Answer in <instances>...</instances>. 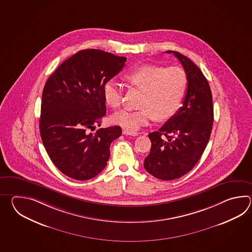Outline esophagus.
<instances>
[{
  "mask_svg": "<svg viewBox=\"0 0 252 252\" xmlns=\"http://www.w3.org/2000/svg\"><path fill=\"white\" fill-rule=\"evenodd\" d=\"M123 134H125V135H130V136H138V132H134V131H129L128 129H125L124 128L123 129Z\"/></svg>",
  "mask_w": 252,
  "mask_h": 252,
  "instance_id": "esophagus-1",
  "label": "esophagus"
}]
</instances>
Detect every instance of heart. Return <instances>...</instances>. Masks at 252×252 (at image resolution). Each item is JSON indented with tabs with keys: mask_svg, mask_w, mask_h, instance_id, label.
<instances>
[{
	"mask_svg": "<svg viewBox=\"0 0 252 252\" xmlns=\"http://www.w3.org/2000/svg\"><path fill=\"white\" fill-rule=\"evenodd\" d=\"M129 85L142 92L139 110H123L115 113L113 122L129 131H136L148 125L155 117L163 122L177 113L187 91V75L178 66L163 67L142 64L130 70L126 75ZM103 97L109 106L117 109L123 101L122 85L109 80L103 86Z\"/></svg>",
	"mask_w": 252,
	"mask_h": 252,
	"instance_id": "heart-1",
	"label": "heart"
}]
</instances>
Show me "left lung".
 <instances>
[{
  "mask_svg": "<svg viewBox=\"0 0 252 252\" xmlns=\"http://www.w3.org/2000/svg\"><path fill=\"white\" fill-rule=\"evenodd\" d=\"M173 53L182 64L188 89L182 107L158 131L149 134L151 149L144 167L153 177L173 180L186 175L203 155L214 124L213 96L208 81L191 59Z\"/></svg>",
  "mask_w": 252,
  "mask_h": 252,
  "instance_id": "1",
  "label": "left lung"
}]
</instances>
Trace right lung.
I'll list each match as a JSON object with an SVG mask.
<instances>
[{"instance_id": "1", "label": "right lung", "mask_w": 252, "mask_h": 252, "mask_svg": "<svg viewBox=\"0 0 252 252\" xmlns=\"http://www.w3.org/2000/svg\"><path fill=\"white\" fill-rule=\"evenodd\" d=\"M126 60L100 49H84L64 61L46 82L40 137L54 165L65 176L88 180L106 166L110 145L122 128L92 131L106 113L103 86L124 68Z\"/></svg>"}]
</instances>
